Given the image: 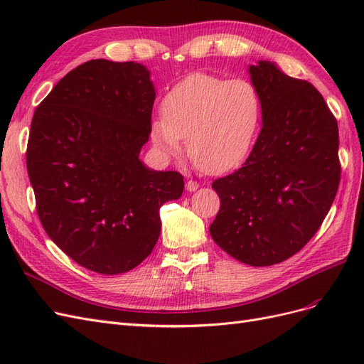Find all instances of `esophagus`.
I'll return each instance as SVG.
<instances>
[{
    "label": "esophagus",
    "mask_w": 364,
    "mask_h": 364,
    "mask_svg": "<svg viewBox=\"0 0 364 364\" xmlns=\"http://www.w3.org/2000/svg\"><path fill=\"white\" fill-rule=\"evenodd\" d=\"M196 190H199V183H197L196 181H188L186 182V191H196Z\"/></svg>",
    "instance_id": "34e87169"
}]
</instances>
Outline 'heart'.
Wrapping results in <instances>:
<instances>
[{
	"mask_svg": "<svg viewBox=\"0 0 364 364\" xmlns=\"http://www.w3.org/2000/svg\"><path fill=\"white\" fill-rule=\"evenodd\" d=\"M161 112L151 124V138L165 155H178L186 139L197 168L223 174L249 156L262 106L257 87L247 80L193 74L164 97Z\"/></svg>",
	"mask_w": 364,
	"mask_h": 364,
	"instance_id": "obj_1",
	"label": "heart"
}]
</instances>
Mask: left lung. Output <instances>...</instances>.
Returning a JSON list of instances; mask_svg holds the SVG:
<instances>
[{"instance_id":"left-lung-1","label":"left lung","mask_w":364,"mask_h":364,"mask_svg":"<svg viewBox=\"0 0 364 364\" xmlns=\"http://www.w3.org/2000/svg\"><path fill=\"white\" fill-rule=\"evenodd\" d=\"M262 129L249 158L213 182L220 209L209 232L253 267L299 252L322 226L340 183L338 126L322 94L270 62L249 68Z\"/></svg>"}]
</instances>
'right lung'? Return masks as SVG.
Listing matches in <instances>:
<instances>
[{
	"mask_svg": "<svg viewBox=\"0 0 364 364\" xmlns=\"http://www.w3.org/2000/svg\"><path fill=\"white\" fill-rule=\"evenodd\" d=\"M153 103L142 65L95 59L65 75L33 115L26 155L39 220L85 269L136 267L159 238L161 206L183 191L179 171L139 161Z\"/></svg>",
	"mask_w": 364,
	"mask_h": 364,
	"instance_id": "add662e5",
	"label": "right lung"
}]
</instances>
